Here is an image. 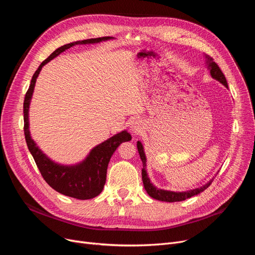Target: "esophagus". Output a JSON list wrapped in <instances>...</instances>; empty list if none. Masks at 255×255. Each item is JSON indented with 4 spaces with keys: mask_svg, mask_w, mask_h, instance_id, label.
Segmentation results:
<instances>
[{
    "mask_svg": "<svg viewBox=\"0 0 255 255\" xmlns=\"http://www.w3.org/2000/svg\"><path fill=\"white\" fill-rule=\"evenodd\" d=\"M142 124L140 121H135V122H133L131 125V132L133 134H139L142 131Z\"/></svg>",
    "mask_w": 255,
    "mask_h": 255,
    "instance_id": "1",
    "label": "esophagus"
}]
</instances>
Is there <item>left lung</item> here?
<instances>
[{
    "label": "left lung",
    "instance_id": "1",
    "mask_svg": "<svg viewBox=\"0 0 255 255\" xmlns=\"http://www.w3.org/2000/svg\"><path fill=\"white\" fill-rule=\"evenodd\" d=\"M206 58V64L208 66V69L210 70V73L212 75L213 78L217 79L219 83H221L222 85H224L227 89H229V86H227V82L226 78L224 76V74L222 73L221 69L219 68V66L214 62V59L212 57H210L209 55H205ZM137 150L140 156V159L142 161V169H141V178H142V183H143V187L151 197L157 199V200H161V202H167V203H175V202H182V200H185L187 198H190L191 196H194L200 192H203L204 190H206L208 187L212 184L213 179L210 180V182H208L206 185H204L200 188H196L193 190H189V191H185V192H173V191H167V190H163V189H158L156 187L151 183L148 173H146L145 170V155L143 152V148L142 144L140 141H137Z\"/></svg>",
    "mask_w": 255,
    "mask_h": 255
}]
</instances>
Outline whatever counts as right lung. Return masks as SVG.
I'll return each instance as SVG.
<instances>
[{"mask_svg":"<svg viewBox=\"0 0 255 255\" xmlns=\"http://www.w3.org/2000/svg\"><path fill=\"white\" fill-rule=\"evenodd\" d=\"M109 39H112V37L92 38L65 44L56 49L38 67V69L32 77L30 87L25 93L23 101L24 137L29 151L31 152L37 164V167L41 172V176L52 189H55L64 195L77 199H90L96 197L101 193L106 181L107 166H109L112 155L121 143L131 140V135L126 130L120 132L113 137L95 146L82 163L69 166L61 165L55 163L49 158H47L31 138L29 130V106L34 92L36 79L39 75V72L41 71L42 67L46 63L75 44L98 43Z\"/></svg>","mask_w":255,"mask_h":255,"instance_id":"1","label":"right lung"}]
</instances>
